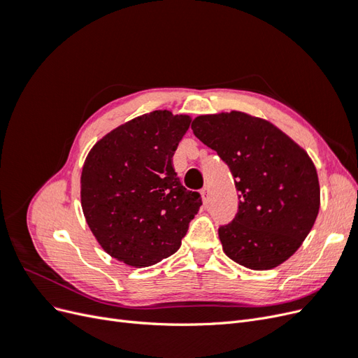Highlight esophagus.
<instances>
[{
    "label": "esophagus",
    "instance_id": "34e87169",
    "mask_svg": "<svg viewBox=\"0 0 358 358\" xmlns=\"http://www.w3.org/2000/svg\"><path fill=\"white\" fill-rule=\"evenodd\" d=\"M201 200H203V203H204V204H208V203H209V200H210V196H209V188H208V187L201 189Z\"/></svg>",
    "mask_w": 358,
    "mask_h": 358
}]
</instances>
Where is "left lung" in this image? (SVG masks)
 <instances>
[{
	"instance_id": "left-lung-1",
	"label": "left lung",
	"mask_w": 358,
	"mask_h": 358,
	"mask_svg": "<svg viewBox=\"0 0 358 358\" xmlns=\"http://www.w3.org/2000/svg\"><path fill=\"white\" fill-rule=\"evenodd\" d=\"M192 133L230 167L239 210L218 229L227 257L270 270L294 254L320 210L317 169L306 150L266 119L243 112L201 115Z\"/></svg>"
}]
</instances>
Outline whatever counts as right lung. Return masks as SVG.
Masks as SVG:
<instances>
[{"label":"right lung","mask_w":358,"mask_h":358,"mask_svg":"<svg viewBox=\"0 0 358 358\" xmlns=\"http://www.w3.org/2000/svg\"><path fill=\"white\" fill-rule=\"evenodd\" d=\"M191 117L155 110L106 134L80 176L83 215L110 257L148 267L175 254L201 197L182 185L173 155Z\"/></svg>","instance_id":"add662e5"}]
</instances>
